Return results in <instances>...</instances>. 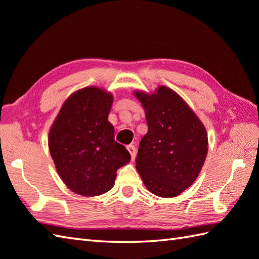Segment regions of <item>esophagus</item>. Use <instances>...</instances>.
Segmentation results:
<instances>
[{
  "label": "esophagus",
  "mask_w": 259,
  "mask_h": 259,
  "mask_svg": "<svg viewBox=\"0 0 259 259\" xmlns=\"http://www.w3.org/2000/svg\"><path fill=\"white\" fill-rule=\"evenodd\" d=\"M127 149H128V151H129L130 155H131V159L135 160L136 155H137V149H136V147L132 146V144H130V146L127 147Z\"/></svg>",
  "instance_id": "esophagus-1"
}]
</instances>
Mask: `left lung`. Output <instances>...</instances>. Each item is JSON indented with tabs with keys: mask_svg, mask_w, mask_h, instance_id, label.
<instances>
[{
	"mask_svg": "<svg viewBox=\"0 0 259 259\" xmlns=\"http://www.w3.org/2000/svg\"><path fill=\"white\" fill-rule=\"evenodd\" d=\"M148 132L139 144L136 167L147 189L174 197L193 184L207 155V134L188 104L165 86L153 94L136 90Z\"/></svg>",
	"mask_w": 259,
	"mask_h": 259,
	"instance_id": "obj_1",
	"label": "left lung"
}]
</instances>
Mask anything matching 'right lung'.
I'll use <instances>...</instances> for the list:
<instances>
[{"label": "right lung", "instance_id": "1", "mask_svg": "<svg viewBox=\"0 0 259 259\" xmlns=\"http://www.w3.org/2000/svg\"><path fill=\"white\" fill-rule=\"evenodd\" d=\"M112 101V95L98 87L77 90L66 99L50 129L48 148L56 170L76 194L106 193L115 184L117 170L130 161L108 121Z\"/></svg>", "mask_w": 259, "mask_h": 259}]
</instances>
